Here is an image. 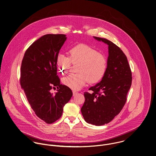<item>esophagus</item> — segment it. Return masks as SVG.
<instances>
[{
  "mask_svg": "<svg viewBox=\"0 0 156 156\" xmlns=\"http://www.w3.org/2000/svg\"><path fill=\"white\" fill-rule=\"evenodd\" d=\"M73 92V96H75L76 94H78V92H77L74 91V90H73V92Z\"/></svg>",
  "mask_w": 156,
  "mask_h": 156,
  "instance_id": "34e87169",
  "label": "esophagus"
}]
</instances>
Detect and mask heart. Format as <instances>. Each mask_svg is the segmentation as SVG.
Returning <instances> with one entry per match:
<instances>
[{
  "label": "heart",
  "instance_id": "b5f03b06",
  "mask_svg": "<svg viewBox=\"0 0 156 156\" xmlns=\"http://www.w3.org/2000/svg\"><path fill=\"white\" fill-rule=\"evenodd\" d=\"M68 53L69 58L62 54L57 57V63L66 71L72 63H76L77 74L70 75L63 80V83L73 90H78L89 81L90 84L99 82L105 74L107 68V58L94 48L79 44L71 48Z\"/></svg>",
  "mask_w": 156,
  "mask_h": 156
}]
</instances>
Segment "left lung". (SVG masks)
Returning a JSON list of instances; mask_svg holds the SVG:
<instances>
[{
	"mask_svg": "<svg viewBox=\"0 0 156 156\" xmlns=\"http://www.w3.org/2000/svg\"><path fill=\"white\" fill-rule=\"evenodd\" d=\"M108 46L107 68L102 80L84 92L81 113L86 122L100 126L108 124L118 115L126 101L132 75L127 58L115 44L105 38L94 37Z\"/></svg>",
	"mask_w": 156,
	"mask_h": 156,
	"instance_id": "obj_1",
	"label": "left lung"
}]
</instances>
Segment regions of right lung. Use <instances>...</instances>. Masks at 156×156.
Wrapping results in <instances>:
<instances>
[{
  "label": "right lung",
  "instance_id": "add662e5",
  "mask_svg": "<svg viewBox=\"0 0 156 156\" xmlns=\"http://www.w3.org/2000/svg\"><path fill=\"white\" fill-rule=\"evenodd\" d=\"M64 34H46L26 51L20 69V85L35 115L47 124L62 115L63 107L72 96L70 88L60 84L57 57L66 40ZM58 92L52 94V88Z\"/></svg>",
  "mask_w": 156,
  "mask_h": 156
}]
</instances>
